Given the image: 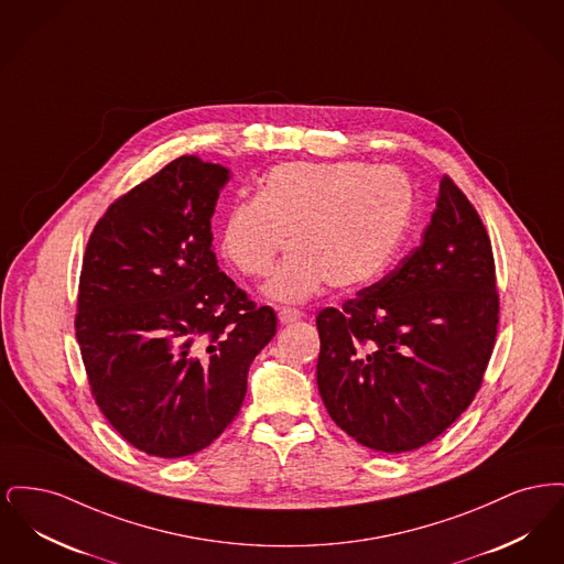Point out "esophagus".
I'll list each match as a JSON object with an SVG mask.
<instances>
[{"label": "esophagus", "instance_id": "obj_1", "mask_svg": "<svg viewBox=\"0 0 564 564\" xmlns=\"http://www.w3.org/2000/svg\"><path fill=\"white\" fill-rule=\"evenodd\" d=\"M300 317H302V311H297L294 306H281L279 308V322L283 323V325L295 323Z\"/></svg>", "mask_w": 564, "mask_h": 564}]
</instances>
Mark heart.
<instances>
[{
  "mask_svg": "<svg viewBox=\"0 0 564 564\" xmlns=\"http://www.w3.org/2000/svg\"><path fill=\"white\" fill-rule=\"evenodd\" d=\"M412 184L395 166L366 162H285L262 177L256 196L237 198L221 221V256L245 276L269 274L276 300H304L327 281L357 288L378 276L402 241Z\"/></svg>",
  "mask_w": 564,
  "mask_h": 564,
  "instance_id": "b5f03b06",
  "label": "heart"
}]
</instances>
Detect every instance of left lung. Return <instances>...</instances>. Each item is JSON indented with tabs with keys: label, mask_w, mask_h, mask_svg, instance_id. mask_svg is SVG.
I'll return each mask as SVG.
<instances>
[{
	"label": "left lung",
	"mask_w": 564,
	"mask_h": 564,
	"mask_svg": "<svg viewBox=\"0 0 564 564\" xmlns=\"http://www.w3.org/2000/svg\"><path fill=\"white\" fill-rule=\"evenodd\" d=\"M497 327L488 232L444 175L423 242L343 308L319 311L323 403L359 444L387 455L416 451L474 402Z\"/></svg>",
	"instance_id": "8db88e82"
}]
</instances>
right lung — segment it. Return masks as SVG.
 <instances>
[{
    "instance_id": "obj_1",
    "label": "right lung",
    "mask_w": 564,
    "mask_h": 564,
    "mask_svg": "<svg viewBox=\"0 0 564 564\" xmlns=\"http://www.w3.org/2000/svg\"><path fill=\"white\" fill-rule=\"evenodd\" d=\"M228 169L194 154L118 196L82 260L76 338L93 400L137 451L207 448L241 410L253 357L276 334L217 267L212 215Z\"/></svg>"
}]
</instances>
